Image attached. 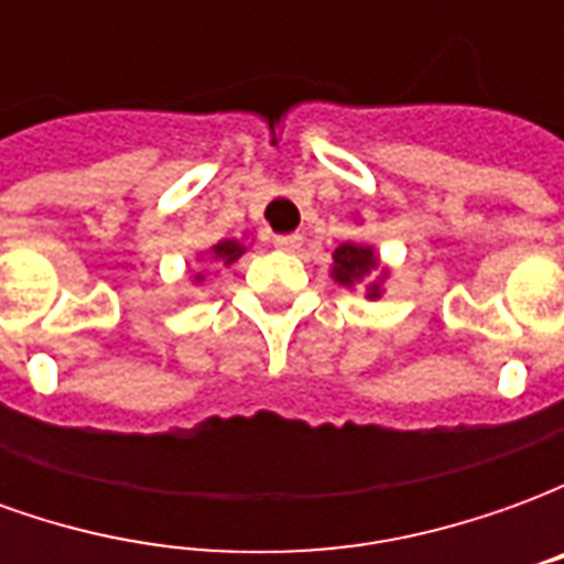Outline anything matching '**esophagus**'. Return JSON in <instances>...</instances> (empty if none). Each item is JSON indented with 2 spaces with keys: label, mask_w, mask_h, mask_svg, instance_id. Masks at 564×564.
I'll use <instances>...</instances> for the list:
<instances>
[{
  "label": "esophagus",
  "mask_w": 564,
  "mask_h": 564,
  "mask_svg": "<svg viewBox=\"0 0 564 564\" xmlns=\"http://www.w3.org/2000/svg\"><path fill=\"white\" fill-rule=\"evenodd\" d=\"M274 247H278V250H299V247H302V235H278V238H274Z\"/></svg>",
  "instance_id": "34e87169"
}]
</instances>
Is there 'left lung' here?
<instances>
[{"label": "left lung", "instance_id": "obj_1", "mask_svg": "<svg viewBox=\"0 0 564 564\" xmlns=\"http://www.w3.org/2000/svg\"><path fill=\"white\" fill-rule=\"evenodd\" d=\"M378 265L380 259L378 253H375V247L344 241V245H338L332 250V278L341 283V286H347V290L368 283V299H378L380 295V281H383V274H380L378 281H371Z\"/></svg>", "mask_w": 564, "mask_h": 564}]
</instances>
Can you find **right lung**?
Here are the masks:
<instances>
[{
    "label": "right lung",
    "mask_w": 564,
    "mask_h": 564,
    "mask_svg": "<svg viewBox=\"0 0 564 564\" xmlns=\"http://www.w3.org/2000/svg\"><path fill=\"white\" fill-rule=\"evenodd\" d=\"M210 253H214L210 259H217V262H223V265H232L235 259L245 253V245H238V241H220V245L210 247ZM202 281H205V274L196 271V274H193V283H202Z\"/></svg>",
    "instance_id": "add662e5"
}]
</instances>
